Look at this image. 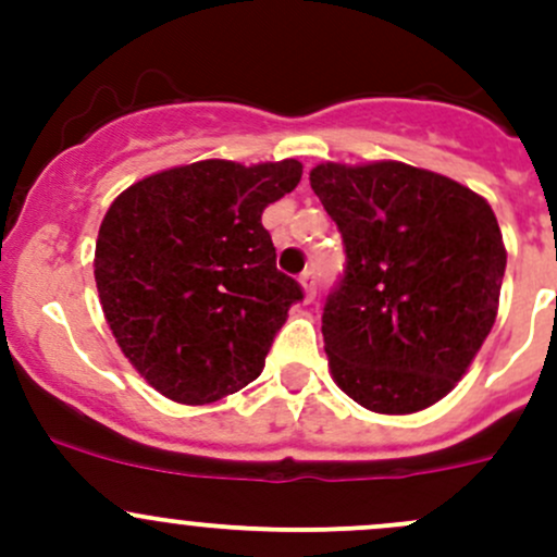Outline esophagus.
<instances>
[{"label":"esophagus","instance_id":"obj_1","mask_svg":"<svg viewBox=\"0 0 557 557\" xmlns=\"http://www.w3.org/2000/svg\"><path fill=\"white\" fill-rule=\"evenodd\" d=\"M301 288H305V299L312 301L314 294H318V283H314V272L301 274Z\"/></svg>","mask_w":557,"mask_h":557}]
</instances>
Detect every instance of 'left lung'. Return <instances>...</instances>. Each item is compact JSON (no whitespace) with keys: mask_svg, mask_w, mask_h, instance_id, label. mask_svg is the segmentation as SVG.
Here are the masks:
<instances>
[{"mask_svg":"<svg viewBox=\"0 0 557 557\" xmlns=\"http://www.w3.org/2000/svg\"><path fill=\"white\" fill-rule=\"evenodd\" d=\"M310 185L347 256L323 307L334 383L380 414L431 407L496 323L507 250L491 205L401 161H325Z\"/></svg>","mask_w":557,"mask_h":557,"instance_id":"obj_1","label":"left lung"}]
</instances>
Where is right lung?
<instances>
[{"instance_id":"add662e5","label":"right lung","mask_w":557,"mask_h":557,"mask_svg":"<svg viewBox=\"0 0 557 557\" xmlns=\"http://www.w3.org/2000/svg\"><path fill=\"white\" fill-rule=\"evenodd\" d=\"M299 180L296 159L196 161L139 180L107 210L94 256L104 318L172 401L210 404L252 383L305 299L261 223Z\"/></svg>"}]
</instances>
